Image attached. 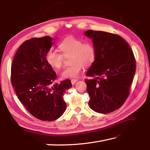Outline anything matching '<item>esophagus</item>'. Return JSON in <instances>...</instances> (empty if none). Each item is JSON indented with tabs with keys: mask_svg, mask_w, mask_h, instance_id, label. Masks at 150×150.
I'll return each mask as SVG.
<instances>
[{
	"mask_svg": "<svg viewBox=\"0 0 150 150\" xmlns=\"http://www.w3.org/2000/svg\"><path fill=\"white\" fill-rule=\"evenodd\" d=\"M78 80H77V79H71V84H74L75 83H76V82H77Z\"/></svg>",
	"mask_w": 150,
	"mask_h": 150,
	"instance_id": "esophagus-1",
	"label": "esophagus"
}]
</instances>
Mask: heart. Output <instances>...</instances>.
<instances>
[{
    "label": "heart",
    "mask_w": 150,
    "mask_h": 150,
    "mask_svg": "<svg viewBox=\"0 0 150 150\" xmlns=\"http://www.w3.org/2000/svg\"><path fill=\"white\" fill-rule=\"evenodd\" d=\"M60 53L49 51L46 54L49 65L54 69H59L63 65L64 57H70L72 65L66 67L61 76L62 78H75L79 76L83 67L88 68L96 59V49L92 43L84 42L75 37H67L58 44Z\"/></svg>",
    "instance_id": "b5f03b06"
}]
</instances>
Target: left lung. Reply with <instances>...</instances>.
<instances>
[{"label":"left lung","mask_w":150,"mask_h":150,"mask_svg":"<svg viewBox=\"0 0 150 150\" xmlns=\"http://www.w3.org/2000/svg\"><path fill=\"white\" fill-rule=\"evenodd\" d=\"M85 36L92 40L96 59L86 75L90 107L108 114L121 107L129 94L136 71L135 58L129 44L117 34L89 30Z\"/></svg>","instance_id":"left-lung-1"}]
</instances>
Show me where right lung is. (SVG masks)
Instances as JSON below:
<instances>
[{
	"label": "right lung",
	"instance_id": "add662e5",
	"mask_svg": "<svg viewBox=\"0 0 150 150\" xmlns=\"http://www.w3.org/2000/svg\"><path fill=\"white\" fill-rule=\"evenodd\" d=\"M52 38L44 36L23 42L14 56L11 67V84L17 98L35 118L53 121L65 112L63 99L72 86L69 79L54 83L57 74L46 60Z\"/></svg>",
	"mask_w": 150,
	"mask_h": 150
}]
</instances>
